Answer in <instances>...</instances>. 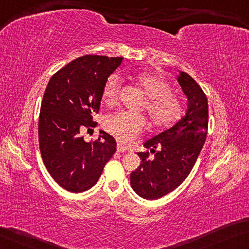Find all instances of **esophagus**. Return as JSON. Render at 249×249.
<instances>
[{
  "label": "esophagus",
  "mask_w": 249,
  "mask_h": 249,
  "mask_svg": "<svg viewBox=\"0 0 249 249\" xmlns=\"http://www.w3.org/2000/svg\"><path fill=\"white\" fill-rule=\"evenodd\" d=\"M117 150H118V152H124V151H127V150H128V148L125 147V146H124V144L118 143V146H117Z\"/></svg>",
  "instance_id": "1"
}]
</instances>
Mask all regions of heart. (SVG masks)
<instances>
[{"mask_svg":"<svg viewBox=\"0 0 249 249\" xmlns=\"http://www.w3.org/2000/svg\"><path fill=\"white\" fill-rule=\"evenodd\" d=\"M136 82L148 98L143 109L155 127H168L181 116V105L171 94V87L161 76L151 73H139L135 76ZM120 92V79L117 74L110 75L102 89V101L114 106ZM103 127L110 135L124 143H130L146 128V119L139 114L117 112L109 114L103 122Z\"/></svg>","mask_w":249,"mask_h":249,"instance_id":"heart-1","label":"heart"}]
</instances>
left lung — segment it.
Instances as JSON below:
<instances>
[{"instance_id":"8db88e82","label":"left lung","mask_w":249,"mask_h":249,"mask_svg":"<svg viewBox=\"0 0 249 249\" xmlns=\"http://www.w3.org/2000/svg\"><path fill=\"white\" fill-rule=\"evenodd\" d=\"M177 81L187 98V111L173 127L143 143L155 154L137 152L141 163L130 174V185L136 194L148 200L171 193L188 177L204 146L208 129V101L198 83L179 71ZM157 151H155V149Z\"/></svg>"}]
</instances>
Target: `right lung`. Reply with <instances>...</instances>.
Masks as SVG:
<instances>
[{
	"label": "right lung",
	"mask_w": 249,
	"mask_h": 249,
	"mask_svg": "<svg viewBox=\"0 0 249 249\" xmlns=\"http://www.w3.org/2000/svg\"><path fill=\"white\" fill-rule=\"evenodd\" d=\"M122 58L83 55L50 79L41 103L39 144L52 178L71 193H82L97 183L106 163L117 150L112 136L100 130L98 140L86 142L85 130L97 125L102 89Z\"/></svg>",
	"instance_id": "obj_1"
}]
</instances>
